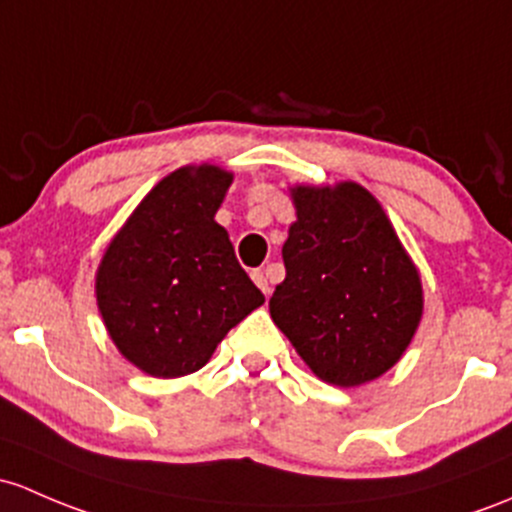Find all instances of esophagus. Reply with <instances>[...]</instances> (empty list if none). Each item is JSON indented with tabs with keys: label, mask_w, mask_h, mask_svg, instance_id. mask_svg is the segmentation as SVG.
<instances>
[{
	"label": "esophagus",
	"mask_w": 512,
	"mask_h": 512,
	"mask_svg": "<svg viewBox=\"0 0 512 512\" xmlns=\"http://www.w3.org/2000/svg\"><path fill=\"white\" fill-rule=\"evenodd\" d=\"M252 279H255V284L257 287L262 289V294H265V297H270V282H267V274L262 272V270H252Z\"/></svg>",
	"instance_id": "1"
}]
</instances>
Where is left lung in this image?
Segmentation results:
<instances>
[{
    "label": "left lung",
    "mask_w": 512,
    "mask_h": 512,
    "mask_svg": "<svg viewBox=\"0 0 512 512\" xmlns=\"http://www.w3.org/2000/svg\"><path fill=\"white\" fill-rule=\"evenodd\" d=\"M292 198L272 321L324 383H370L402 358L422 319L417 267L360 184L294 186Z\"/></svg>",
    "instance_id": "1"
}]
</instances>
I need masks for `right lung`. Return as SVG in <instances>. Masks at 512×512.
Wrapping results in <instances>:
<instances>
[{"label": "right lung", "mask_w": 512, "mask_h": 512, "mask_svg": "<svg viewBox=\"0 0 512 512\" xmlns=\"http://www.w3.org/2000/svg\"><path fill=\"white\" fill-rule=\"evenodd\" d=\"M230 184L233 174L211 164L176 169L102 255L95 294L107 333L154 378L201 370L225 333L265 304L215 223Z\"/></svg>", "instance_id": "right-lung-1"}]
</instances>
